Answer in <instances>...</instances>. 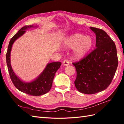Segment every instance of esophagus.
Segmentation results:
<instances>
[{
  "label": "esophagus",
  "mask_w": 124,
  "mask_h": 124,
  "mask_svg": "<svg viewBox=\"0 0 124 124\" xmlns=\"http://www.w3.org/2000/svg\"><path fill=\"white\" fill-rule=\"evenodd\" d=\"M63 64L65 65V66H67V65H69V62L67 60H64L63 61Z\"/></svg>",
  "instance_id": "1"
}]
</instances>
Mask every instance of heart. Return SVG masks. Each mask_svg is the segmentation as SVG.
<instances>
[{"instance_id": "b5f03b06", "label": "heart", "mask_w": 124, "mask_h": 124, "mask_svg": "<svg viewBox=\"0 0 124 124\" xmlns=\"http://www.w3.org/2000/svg\"><path fill=\"white\" fill-rule=\"evenodd\" d=\"M93 45V40L91 37L80 33L75 34L65 41L67 48L75 49L74 57L76 59L85 56L91 51Z\"/></svg>"}]
</instances>
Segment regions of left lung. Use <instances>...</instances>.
I'll use <instances>...</instances> for the list:
<instances>
[{
  "label": "left lung",
  "instance_id": "8db88e82",
  "mask_svg": "<svg viewBox=\"0 0 124 124\" xmlns=\"http://www.w3.org/2000/svg\"><path fill=\"white\" fill-rule=\"evenodd\" d=\"M96 36V48L82 60L73 63L77 71L75 81L80 93L93 94L107 88L118 64L114 41L104 30L90 27Z\"/></svg>",
  "mask_w": 124,
  "mask_h": 124
}]
</instances>
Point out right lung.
I'll return each instance as SVG.
<instances>
[{"mask_svg": "<svg viewBox=\"0 0 124 124\" xmlns=\"http://www.w3.org/2000/svg\"><path fill=\"white\" fill-rule=\"evenodd\" d=\"M33 25H25L22 27L10 39L6 53V63L8 70L12 83L20 91L32 96H40L48 92L51 89L55 73L59 69L61 62H55L47 64L46 68L36 79L29 83L23 82L13 71L10 64V52L14 41L22 36L29 28Z\"/></svg>", "mask_w": 124, "mask_h": 124, "instance_id": "right-lung-1", "label": "right lung"}]
</instances>
